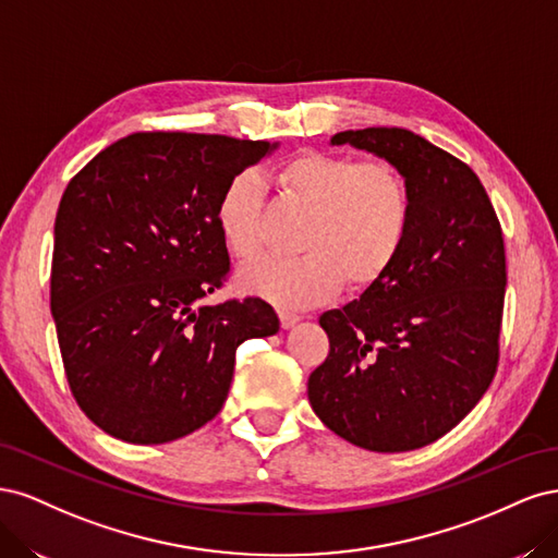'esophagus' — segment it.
I'll return each instance as SVG.
<instances>
[{"instance_id": "esophagus-1", "label": "esophagus", "mask_w": 558, "mask_h": 558, "mask_svg": "<svg viewBox=\"0 0 558 558\" xmlns=\"http://www.w3.org/2000/svg\"><path fill=\"white\" fill-rule=\"evenodd\" d=\"M279 320H281V328H293L298 320H300V316L295 314V312H286V310H281L279 312Z\"/></svg>"}]
</instances>
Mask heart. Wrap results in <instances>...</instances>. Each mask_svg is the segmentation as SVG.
<instances>
[{"mask_svg":"<svg viewBox=\"0 0 558 558\" xmlns=\"http://www.w3.org/2000/svg\"><path fill=\"white\" fill-rule=\"evenodd\" d=\"M283 197L307 209L298 258H265L242 269V289L286 307L324 302L337 291L377 286L408 242L414 197L391 160H359L302 150L275 172ZM223 246L253 260L265 246V185L256 172L234 174L216 202Z\"/></svg>","mask_w":558,"mask_h":558,"instance_id":"b5f03b06","label":"heart"}]
</instances>
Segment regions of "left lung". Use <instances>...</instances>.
<instances>
[{"label": "left lung", "instance_id": "left-lung-1", "mask_svg": "<svg viewBox=\"0 0 558 558\" xmlns=\"http://www.w3.org/2000/svg\"><path fill=\"white\" fill-rule=\"evenodd\" d=\"M398 165L414 216L386 277L320 314L330 351L307 381L312 410L351 445L412 451L475 408L498 367L505 244L482 181L465 162L402 128L337 132Z\"/></svg>", "mask_w": 558, "mask_h": 558}]
</instances>
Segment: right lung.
I'll return each instance as SVG.
<instances>
[{
  "label": "right lung",
  "instance_id": "obj_1",
  "mask_svg": "<svg viewBox=\"0 0 558 558\" xmlns=\"http://www.w3.org/2000/svg\"><path fill=\"white\" fill-rule=\"evenodd\" d=\"M275 148L134 132L64 189L50 312L72 396L111 437L162 445L205 426L228 398L238 347L279 330L260 298L202 305L230 275L218 195Z\"/></svg>",
  "mask_w": 558,
  "mask_h": 558
}]
</instances>
